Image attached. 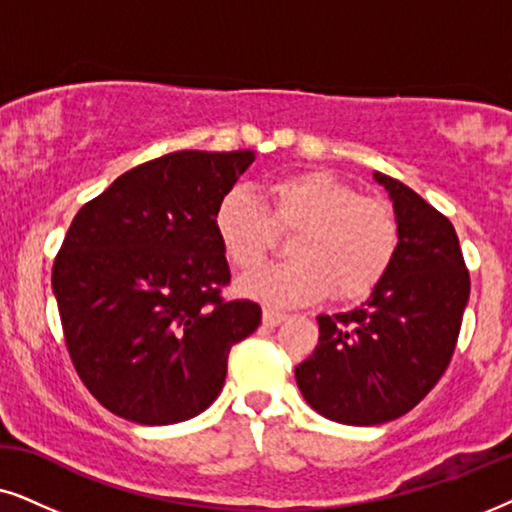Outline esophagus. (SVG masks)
I'll use <instances>...</instances> for the list:
<instances>
[{
    "mask_svg": "<svg viewBox=\"0 0 512 512\" xmlns=\"http://www.w3.org/2000/svg\"><path fill=\"white\" fill-rule=\"evenodd\" d=\"M285 318H288V316H285L283 311L271 309V306H267V309H264V313H262V320H264V325H267V327H276V325H281Z\"/></svg>",
    "mask_w": 512,
    "mask_h": 512,
    "instance_id": "34e87169",
    "label": "esophagus"
}]
</instances>
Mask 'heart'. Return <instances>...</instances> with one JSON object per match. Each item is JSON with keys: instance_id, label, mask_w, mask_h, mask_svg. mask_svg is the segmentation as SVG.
Listing matches in <instances>:
<instances>
[{"instance_id": "b5f03b06", "label": "heart", "mask_w": 512, "mask_h": 512, "mask_svg": "<svg viewBox=\"0 0 512 512\" xmlns=\"http://www.w3.org/2000/svg\"><path fill=\"white\" fill-rule=\"evenodd\" d=\"M215 234L236 269H255L276 241L292 260L241 278L238 290L271 306H302L330 288L342 299L370 295L391 269L400 224L391 203L360 196L325 170L283 175L264 187V206L243 187L229 189L215 208Z\"/></svg>"}]
</instances>
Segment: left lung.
<instances>
[{"label": "left lung", "instance_id": "left-lung-1", "mask_svg": "<svg viewBox=\"0 0 512 512\" xmlns=\"http://www.w3.org/2000/svg\"><path fill=\"white\" fill-rule=\"evenodd\" d=\"M400 224L398 255L370 299L318 316V346L295 367L304 400L325 419L386 424L426 398L452 360L470 276L452 222L384 173Z\"/></svg>", "mask_w": 512, "mask_h": 512}]
</instances>
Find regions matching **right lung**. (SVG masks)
<instances>
[{
    "label": "right lung",
    "instance_id": "add662e5",
    "mask_svg": "<svg viewBox=\"0 0 512 512\" xmlns=\"http://www.w3.org/2000/svg\"><path fill=\"white\" fill-rule=\"evenodd\" d=\"M255 152H173L142 163L74 215L53 262L65 344L95 400L147 426L215 403L231 346L262 309L231 281L215 208Z\"/></svg>",
    "mask_w": 512,
    "mask_h": 512
}]
</instances>
